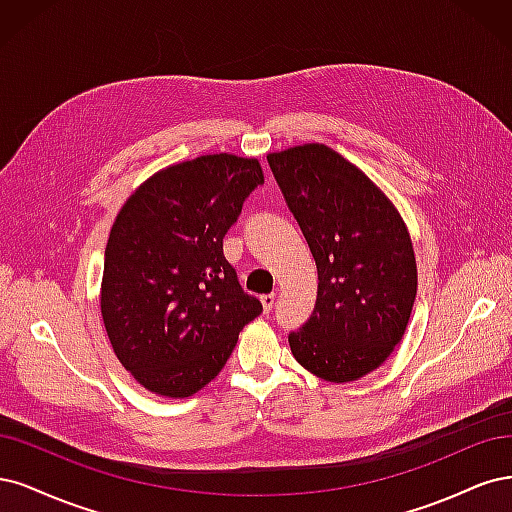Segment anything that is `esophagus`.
Listing matches in <instances>:
<instances>
[{
    "label": "esophagus",
    "mask_w": 512,
    "mask_h": 512,
    "mask_svg": "<svg viewBox=\"0 0 512 512\" xmlns=\"http://www.w3.org/2000/svg\"><path fill=\"white\" fill-rule=\"evenodd\" d=\"M274 302H276V295H274V293L261 295V306H263V312H270V310H272V306H274Z\"/></svg>",
    "instance_id": "obj_1"
}]
</instances>
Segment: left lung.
<instances>
[{
  "instance_id": "8db88e82",
  "label": "left lung",
  "mask_w": 512,
  "mask_h": 512,
  "mask_svg": "<svg viewBox=\"0 0 512 512\" xmlns=\"http://www.w3.org/2000/svg\"><path fill=\"white\" fill-rule=\"evenodd\" d=\"M268 163L317 261V304L289 334L295 361L327 383L383 366L406 332L417 261L398 208L334 148L312 142Z\"/></svg>"
}]
</instances>
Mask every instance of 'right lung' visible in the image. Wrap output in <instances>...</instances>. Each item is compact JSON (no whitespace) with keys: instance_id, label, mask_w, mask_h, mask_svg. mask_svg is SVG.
<instances>
[{"instance_id":"1","label":"right lung","mask_w":512,"mask_h":512,"mask_svg":"<svg viewBox=\"0 0 512 512\" xmlns=\"http://www.w3.org/2000/svg\"><path fill=\"white\" fill-rule=\"evenodd\" d=\"M263 185L255 157L202 155L155 172L112 223L100 308L112 351L163 398H189L217 376L261 312L223 255V238Z\"/></svg>"}]
</instances>
